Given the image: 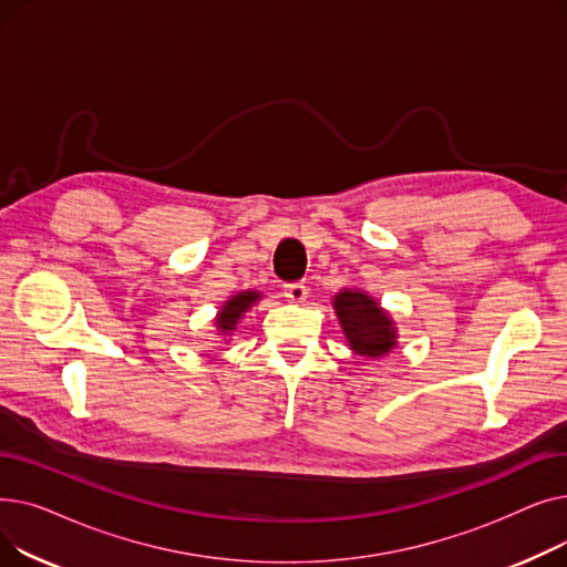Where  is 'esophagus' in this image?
<instances>
[{
  "label": "esophagus",
  "instance_id": "esophagus-1",
  "mask_svg": "<svg viewBox=\"0 0 567 567\" xmlns=\"http://www.w3.org/2000/svg\"><path fill=\"white\" fill-rule=\"evenodd\" d=\"M282 293L291 303H303L308 299V287L303 282H289L282 287Z\"/></svg>",
  "mask_w": 567,
  "mask_h": 567
}]
</instances>
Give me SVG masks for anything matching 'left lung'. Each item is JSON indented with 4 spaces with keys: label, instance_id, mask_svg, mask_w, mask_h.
Listing matches in <instances>:
<instances>
[{
    "label": "left lung",
    "instance_id": "left-lung-1",
    "mask_svg": "<svg viewBox=\"0 0 567 567\" xmlns=\"http://www.w3.org/2000/svg\"><path fill=\"white\" fill-rule=\"evenodd\" d=\"M336 312L351 349L361 355H383L395 344V329L377 301L363 291H340L336 296Z\"/></svg>",
    "mask_w": 567,
    "mask_h": 567
}]
</instances>
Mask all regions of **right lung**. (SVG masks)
I'll return each instance as SVG.
<instances>
[{
    "label": "right lung",
    "mask_w": 567,
    "mask_h": 567,
    "mask_svg": "<svg viewBox=\"0 0 567 567\" xmlns=\"http://www.w3.org/2000/svg\"><path fill=\"white\" fill-rule=\"evenodd\" d=\"M257 299H259L257 291H241V293H236L234 299H229V301L223 306L220 317L216 319V326L220 329V333H225V336L231 333L236 321L241 319V315H244Z\"/></svg>",
    "instance_id": "add662e5"
}]
</instances>
